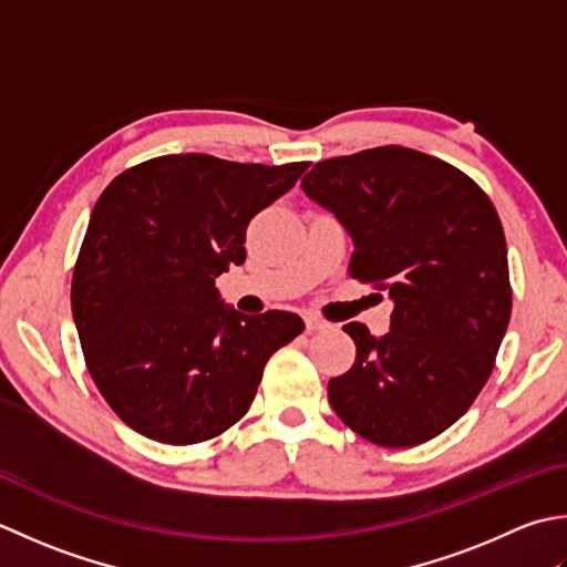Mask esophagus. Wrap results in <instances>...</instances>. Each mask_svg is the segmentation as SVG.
I'll list each match as a JSON object with an SVG mask.
<instances>
[{
    "instance_id": "esophagus-1",
    "label": "esophagus",
    "mask_w": 567,
    "mask_h": 567,
    "mask_svg": "<svg viewBox=\"0 0 567 567\" xmlns=\"http://www.w3.org/2000/svg\"><path fill=\"white\" fill-rule=\"evenodd\" d=\"M330 322L322 320L318 316H306V330L308 332H320V330H328Z\"/></svg>"
}]
</instances>
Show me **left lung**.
I'll return each instance as SVG.
<instances>
[{"label": "left lung", "instance_id": "obj_1", "mask_svg": "<svg viewBox=\"0 0 567 567\" xmlns=\"http://www.w3.org/2000/svg\"><path fill=\"white\" fill-rule=\"evenodd\" d=\"M340 219L350 276L389 291L391 330L362 322L354 364L330 379L344 425L381 447H413L447 431L487 384L512 318L502 219L467 173L406 146L318 161L300 181Z\"/></svg>", "mask_w": 567, "mask_h": 567}]
</instances>
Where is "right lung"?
I'll list each match as a JSON object with an SVG mask.
<instances>
[{
  "mask_svg": "<svg viewBox=\"0 0 567 567\" xmlns=\"http://www.w3.org/2000/svg\"><path fill=\"white\" fill-rule=\"evenodd\" d=\"M306 168L168 154L102 190L71 303L92 381L136 433L166 445L225 433L249 411L269 357L303 332L288 310L225 308L215 276L245 264L249 219Z\"/></svg>",
  "mask_w": 567,
  "mask_h": 567,
  "instance_id": "right-lung-1",
  "label": "right lung"
}]
</instances>
